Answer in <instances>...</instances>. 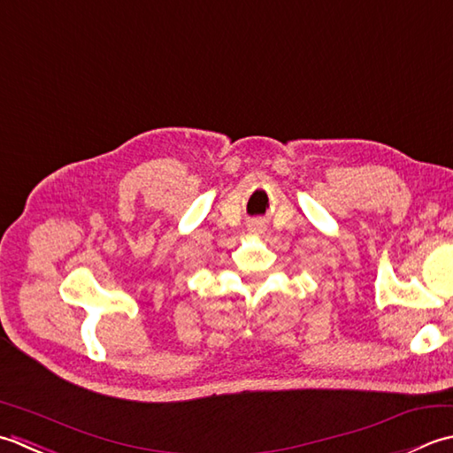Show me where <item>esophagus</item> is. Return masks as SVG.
I'll list each match as a JSON object with an SVG mask.
<instances>
[{"label": "esophagus", "instance_id": "obj_1", "mask_svg": "<svg viewBox=\"0 0 453 453\" xmlns=\"http://www.w3.org/2000/svg\"><path fill=\"white\" fill-rule=\"evenodd\" d=\"M248 230H250V233H254V234H260L264 230V225L260 223V220H250V223H248Z\"/></svg>", "mask_w": 453, "mask_h": 453}]
</instances>
